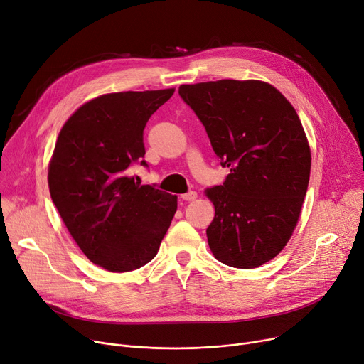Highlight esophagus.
Returning <instances> with one entry per match:
<instances>
[{
	"instance_id": "obj_1",
	"label": "esophagus",
	"mask_w": 364,
	"mask_h": 364,
	"mask_svg": "<svg viewBox=\"0 0 364 364\" xmlns=\"http://www.w3.org/2000/svg\"><path fill=\"white\" fill-rule=\"evenodd\" d=\"M181 199H183L184 202H193V200L197 199V193H196V191L184 193V194H181Z\"/></svg>"
}]
</instances>
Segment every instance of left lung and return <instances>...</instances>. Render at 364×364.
I'll return each instance as SVG.
<instances>
[{
	"label": "left lung",
	"instance_id": "1",
	"mask_svg": "<svg viewBox=\"0 0 364 364\" xmlns=\"http://www.w3.org/2000/svg\"><path fill=\"white\" fill-rule=\"evenodd\" d=\"M178 94L229 168L223 184L206 190L215 205L209 247L229 267H259L290 240L306 196L311 151L299 116L273 85L254 80L181 85Z\"/></svg>",
	"mask_w": 364,
	"mask_h": 364
}]
</instances>
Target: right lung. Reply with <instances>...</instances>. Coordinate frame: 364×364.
<instances>
[{
    "mask_svg": "<svg viewBox=\"0 0 364 364\" xmlns=\"http://www.w3.org/2000/svg\"><path fill=\"white\" fill-rule=\"evenodd\" d=\"M173 94L174 88L100 95L58 136L48 176L52 202L87 258L109 272L149 262L177 210V196L127 173L138 162L148 167L144 129Z\"/></svg>",
    "mask_w": 364,
    "mask_h": 364,
    "instance_id": "right-lung-1",
    "label": "right lung"
}]
</instances>
